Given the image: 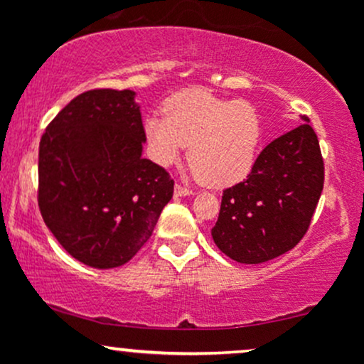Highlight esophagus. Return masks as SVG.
Returning a JSON list of instances; mask_svg holds the SVG:
<instances>
[{
  "label": "esophagus",
  "instance_id": "1",
  "mask_svg": "<svg viewBox=\"0 0 364 364\" xmlns=\"http://www.w3.org/2000/svg\"><path fill=\"white\" fill-rule=\"evenodd\" d=\"M174 195H176V196H188V195H191V190H190V188H186V186H183V185H179V183H176V185H174Z\"/></svg>",
  "mask_w": 364,
  "mask_h": 364
}]
</instances>
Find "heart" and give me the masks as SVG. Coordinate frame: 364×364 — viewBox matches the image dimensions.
I'll return each mask as SVG.
<instances>
[{"label": "heart", "instance_id": "b5f03b06", "mask_svg": "<svg viewBox=\"0 0 364 364\" xmlns=\"http://www.w3.org/2000/svg\"><path fill=\"white\" fill-rule=\"evenodd\" d=\"M260 119L253 106L225 101L203 89L178 92L164 104V116L145 119L150 156L169 166L188 150L195 174L208 186H229L252 169L258 144Z\"/></svg>", "mask_w": 364, "mask_h": 364}]
</instances>
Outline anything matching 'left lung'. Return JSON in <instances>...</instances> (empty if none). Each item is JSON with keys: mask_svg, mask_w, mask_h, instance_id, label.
Here are the masks:
<instances>
[{"mask_svg": "<svg viewBox=\"0 0 364 364\" xmlns=\"http://www.w3.org/2000/svg\"><path fill=\"white\" fill-rule=\"evenodd\" d=\"M306 123L270 141L245 181L225 188L214 243L240 263H263L306 235L323 190V159Z\"/></svg>", "mask_w": 364, "mask_h": 364, "instance_id": "8db88e82", "label": "left lung"}]
</instances>
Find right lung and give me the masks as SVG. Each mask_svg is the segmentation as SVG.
Returning a JSON list of instances; mask_svg holds the SVG:
<instances>
[{"label": "right lung", "mask_w": 364, "mask_h": 364, "mask_svg": "<svg viewBox=\"0 0 364 364\" xmlns=\"http://www.w3.org/2000/svg\"><path fill=\"white\" fill-rule=\"evenodd\" d=\"M144 141L133 90L83 92L46 128L37 202L49 231L78 262L114 269L132 260L173 198L174 181L141 157Z\"/></svg>", "instance_id": "right-lung-1"}]
</instances>
